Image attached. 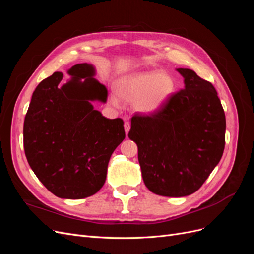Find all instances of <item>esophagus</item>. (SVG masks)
Listing matches in <instances>:
<instances>
[{
	"label": "esophagus",
	"instance_id": "1",
	"mask_svg": "<svg viewBox=\"0 0 254 254\" xmlns=\"http://www.w3.org/2000/svg\"><path fill=\"white\" fill-rule=\"evenodd\" d=\"M124 128H125V132H126V134H128L129 130H130V123H129L128 121H126V122L124 123Z\"/></svg>",
	"mask_w": 254,
	"mask_h": 254
}]
</instances>
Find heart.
Wrapping results in <instances>:
<instances>
[{"instance_id": "b5f03b06", "label": "heart", "mask_w": 254, "mask_h": 254, "mask_svg": "<svg viewBox=\"0 0 254 254\" xmlns=\"http://www.w3.org/2000/svg\"><path fill=\"white\" fill-rule=\"evenodd\" d=\"M176 83L170 74L159 71L141 72L123 77L117 84L118 95L126 102H134L137 111L153 113L168 102L174 94ZM110 101L117 106L119 101Z\"/></svg>"}]
</instances>
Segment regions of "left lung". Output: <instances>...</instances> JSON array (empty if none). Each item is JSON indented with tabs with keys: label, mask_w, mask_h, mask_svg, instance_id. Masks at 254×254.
Segmentation results:
<instances>
[{
	"label": "left lung",
	"mask_w": 254,
	"mask_h": 254,
	"mask_svg": "<svg viewBox=\"0 0 254 254\" xmlns=\"http://www.w3.org/2000/svg\"><path fill=\"white\" fill-rule=\"evenodd\" d=\"M184 89L158 111L131 118L130 140L147 189L160 196L195 193L225 149L226 117L213 84L190 68H178Z\"/></svg>",
	"instance_id": "8db88e82"
}]
</instances>
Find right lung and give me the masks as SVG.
Listing matches in <instances>:
<instances>
[{"mask_svg":"<svg viewBox=\"0 0 254 254\" xmlns=\"http://www.w3.org/2000/svg\"><path fill=\"white\" fill-rule=\"evenodd\" d=\"M61 83L55 72L35 89L25 115L23 143L29 166L59 198L94 195L106 181L114 149L125 139L124 122L103 117L92 101L106 103L108 90L88 64L72 66Z\"/></svg>","mask_w":254,"mask_h":254,"instance_id":"obj_1","label":"right lung"}]
</instances>
